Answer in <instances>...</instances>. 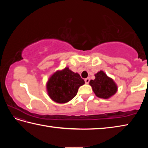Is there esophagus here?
<instances>
[{"mask_svg": "<svg viewBox=\"0 0 148 148\" xmlns=\"http://www.w3.org/2000/svg\"><path fill=\"white\" fill-rule=\"evenodd\" d=\"M90 81V79L89 78V77H87V78H86L85 79V82H86V84H89V82Z\"/></svg>", "mask_w": 148, "mask_h": 148, "instance_id": "34e87169", "label": "esophagus"}]
</instances>
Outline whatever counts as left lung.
<instances>
[{
  "label": "left lung",
  "instance_id": "8db88e82",
  "mask_svg": "<svg viewBox=\"0 0 148 148\" xmlns=\"http://www.w3.org/2000/svg\"><path fill=\"white\" fill-rule=\"evenodd\" d=\"M95 79L89 82L92 91L99 98L108 99L116 94L117 86L113 79L101 71L95 74Z\"/></svg>",
  "mask_w": 148,
  "mask_h": 148
}]
</instances>
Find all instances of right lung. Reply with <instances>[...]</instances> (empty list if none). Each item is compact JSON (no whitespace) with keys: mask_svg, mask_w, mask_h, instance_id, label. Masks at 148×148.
I'll return each instance as SVG.
<instances>
[{"mask_svg":"<svg viewBox=\"0 0 148 148\" xmlns=\"http://www.w3.org/2000/svg\"><path fill=\"white\" fill-rule=\"evenodd\" d=\"M85 84L79 74L69 67L51 75L46 84L47 92L51 100L57 103L68 102L76 96L80 86Z\"/></svg>","mask_w":148,"mask_h":148,"instance_id":"add662e5","label":"right lung"}]
</instances>
